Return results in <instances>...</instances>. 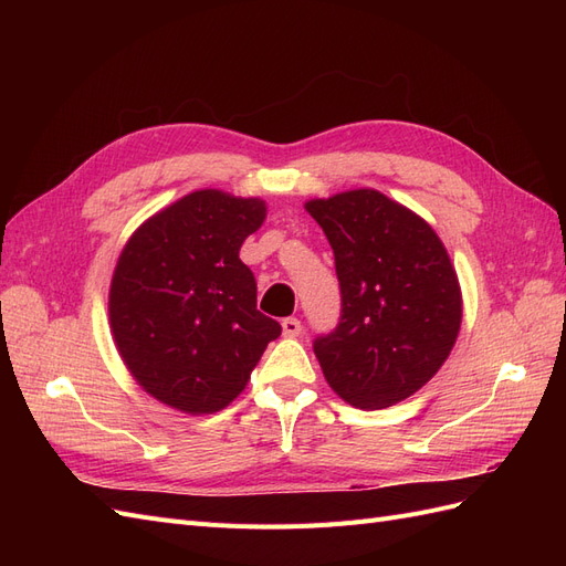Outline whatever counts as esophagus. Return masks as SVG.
<instances>
[{
  "label": "esophagus",
  "mask_w": 566,
  "mask_h": 566,
  "mask_svg": "<svg viewBox=\"0 0 566 566\" xmlns=\"http://www.w3.org/2000/svg\"><path fill=\"white\" fill-rule=\"evenodd\" d=\"M283 335L285 337H297L302 333V323L297 318H283Z\"/></svg>",
  "instance_id": "obj_1"
}]
</instances>
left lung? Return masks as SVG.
<instances>
[{"mask_svg":"<svg viewBox=\"0 0 566 566\" xmlns=\"http://www.w3.org/2000/svg\"><path fill=\"white\" fill-rule=\"evenodd\" d=\"M335 254L337 328L314 339L325 380L354 408L416 394L447 361L462 321L451 256L422 217L373 188L304 202Z\"/></svg>","mask_w":566,"mask_h":566,"instance_id":"obj_1","label":"left lung"}]
</instances>
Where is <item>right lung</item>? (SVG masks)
Returning <instances> with one entry per match:
<instances>
[{
  "label": "right lung",
  "instance_id": "obj_1",
  "mask_svg": "<svg viewBox=\"0 0 566 566\" xmlns=\"http://www.w3.org/2000/svg\"><path fill=\"white\" fill-rule=\"evenodd\" d=\"M266 202L193 191L132 233L111 281L115 347L132 378L184 413H217L250 380L279 321L256 310L241 245Z\"/></svg>",
  "mask_w": 566,
  "mask_h": 566
}]
</instances>
